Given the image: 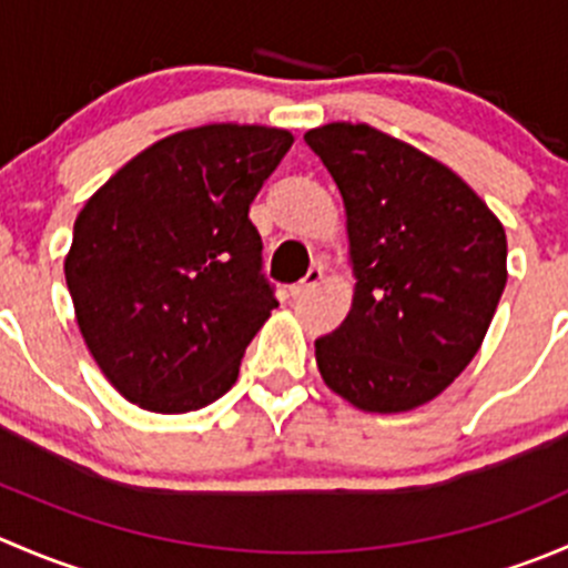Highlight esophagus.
Instances as JSON below:
<instances>
[{
    "instance_id": "1",
    "label": "esophagus",
    "mask_w": 568,
    "mask_h": 568,
    "mask_svg": "<svg viewBox=\"0 0 568 568\" xmlns=\"http://www.w3.org/2000/svg\"><path fill=\"white\" fill-rule=\"evenodd\" d=\"M321 280H324V268H321V266H313L311 272H307L305 277L300 280V283L291 285V296H294V300H300V296L311 294V291L316 288V285L321 283Z\"/></svg>"
}]
</instances>
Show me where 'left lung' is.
Instances as JSON below:
<instances>
[{"label":"left lung","instance_id":"left-lung-1","mask_svg":"<svg viewBox=\"0 0 568 568\" xmlns=\"http://www.w3.org/2000/svg\"><path fill=\"white\" fill-rule=\"evenodd\" d=\"M346 205L354 302L316 341L326 387L365 412L437 398L506 288V231L454 170L365 123L305 134Z\"/></svg>","mask_w":568,"mask_h":568}]
</instances>
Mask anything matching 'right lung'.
Returning <instances> with one entry per match:
<instances>
[{"label": "right lung", "instance_id": "obj_1", "mask_svg": "<svg viewBox=\"0 0 568 568\" xmlns=\"http://www.w3.org/2000/svg\"><path fill=\"white\" fill-rule=\"evenodd\" d=\"M291 145L266 125L181 131L79 211L65 283L90 354L131 404L175 415L233 387L277 307L250 203Z\"/></svg>", "mask_w": 568, "mask_h": 568}]
</instances>
